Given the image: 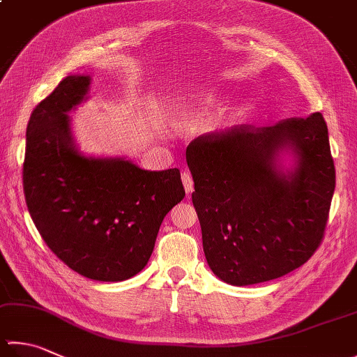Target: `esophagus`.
I'll use <instances>...</instances> for the list:
<instances>
[{
  "instance_id": "34e87169",
  "label": "esophagus",
  "mask_w": 357,
  "mask_h": 357,
  "mask_svg": "<svg viewBox=\"0 0 357 357\" xmlns=\"http://www.w3.org/2000/svg\"><path fill=\"white\" fill-rule=\"evenodd\" d=\"M181 181H183V186H185V191L188 196L194 190V181H192V177L190 172H181Z\"/></svg>"
}]
</instances>
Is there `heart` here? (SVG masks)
Masks as SVG:
<instances>
[{"label": "heart", "instance_id": "1", "mask_svg": "<svg viewBox=\"0 0 357 357\" xmlns=\"http://www.w3.org/2000/svg\"><path fill=\"white\" fill-rule=\"evenodd\" d=\"M167 113H169L174 123H186V121L194 115V102L190 99L172 100V102L167 105Z\"/></svg>", "mask_w": 357, "mask_h": 357}]
</instances>
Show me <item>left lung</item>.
<instances>
[{
  "instance_id": "8db88e82",
  "label": "left lung",
  "mask_w": 357,
  "mask_h": 357,
  "mask_svg": "<svg viewBox=\"0 0 357 357\" xmlns=\"http://www.w3.org/2000/svg\"><path fill=\"white\" fill-rule=\"evenodd\" d=\"M186 161L205 258L218 278L231 286L264 283L317 250L335 188L320 113L206 133L188 146Z\"/></svg>"
}]
</instances>
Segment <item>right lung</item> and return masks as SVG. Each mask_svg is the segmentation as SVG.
Instances as JSON below:
<instances>
[{"instance_id":"right-lung-1","label":"right lung","mask_w":357,"mask_h":357,"mask_svg":"<svg viewBox=\"0 0 357 357\" xmlns=\"http://www.w3.org/2000/svg\"><path fill=\"white\" fill-rule=\"evenodd\" d=\"M91 77L66 76L26 129L23 188L51 250L85 278L124 281L143 271L161 222L185 197L177 167L141 169L124 157L79 151L70 112L89 99Z\"/></svg>"}]
</instances>
